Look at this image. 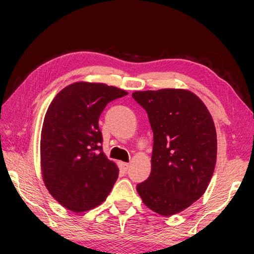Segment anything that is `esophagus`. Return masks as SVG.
Returning a JSON list of instances; mask_svg holds the SVG:
<instances>
[{"instance_id": "1", "label": "esophagus", "mask_w": 254, "mask_h": 254, "mask_svg": "<svg viewBox=\"0 0 254 254\" xmlns=\"http://www.w3.org/2000/svg\"><path fill=\"white\" fill-rule=\"evenodd\" d=\"M118 164H119L120 169L123 170V171H127L128 166H129V164H128V163H125V162H118Z\"/></svg>"}]
</instances>
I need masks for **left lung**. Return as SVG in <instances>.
Listing matches in <instances>:
<instances>
[{
  "mask_svg": "<svg viewBox=\"0 0 254 254\" xmlns=\"http://www.w3.org/2000/svg\"><path fill=\"white\" fill-rule=\"evenodd\" d=\"M154 131L151 172L136 190L149 209L162 216L185 210L206 192L217 155L214 120L190 90L135 91Z\"/></svg>",
  "mask_w": 254,
  "mask_h": 254,
  "instance_id": "8db88e82",
  "label": "left lung"
}]
</instances>
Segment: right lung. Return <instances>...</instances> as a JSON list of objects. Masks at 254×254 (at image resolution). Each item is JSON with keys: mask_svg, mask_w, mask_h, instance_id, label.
I'll list each match as a JSON object with an SVG mask.
<instances>
[{"mask_svg": "<svg viewBox=\"0 0 254 254\" xmlns=\"http://www.w3.org/2000/svg\"><path fill=\"white\" fill-rule=\"evenodd\" d=\"M127 91L105 83L75 82L61 90L45 114L40 138L41 176L61 206L82 213L106 200L119 176L102 150L98 120Z\"/></svg>", "mask_w": 254, "mask_h": 254, "instance_id": "right-lung-1", "label": "right lung"}]
</instances>
